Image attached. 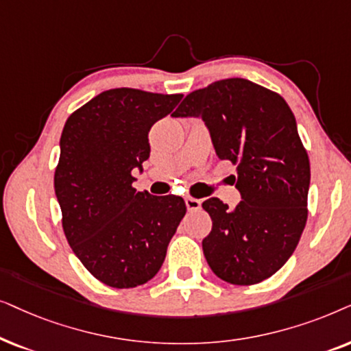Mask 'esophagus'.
Instances as JSON below:
<instances>
[{"instance_id": "1", "label": "esophagus", "mask_w": 351, "mask_h": 351, "mask_svg": "<svg viewBox=\"0 0 351 351\" xmlns=\"http://www.w3.org/2000/svg\"><path fill=\"white\" fill-rule=\"evenodd\" d=\"M184 202H186V207H188L189 212H197V210L200 208V205H202V202H200L199 199H194V197H186Z\"/></svg>"}]
</instances>
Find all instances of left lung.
Returning <instances> with one entry per match:
<instances>
[{
	"label": "left lung",
	"mask_w": 351,
	"mask_h": 351,
	"mask_svg": "<svg viewBox=\"0 0 351 351\" xmlns=\"http://www.w3.org/2000/svg\"><path fill=\"white\" fill-rule=\"evenodd\" d=\"M173 117H200L217 156L237 167L242 200L202 204L212 231L204 255L223 281L252 286L291 258L308 218L310 158L291 107L278 93L245 78H226L184 97Z\"/></svg>",
	"instance_id": "1"
}]
</instances>
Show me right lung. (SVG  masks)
I'll return each instance as SVG.
<instances>
[{"mask_svg":"<svg viewBox=\"0 0 351 351\" xmlns=\"http://www.w3.org/2000/svg\"><path fill=\"white\" fill-rule=\"evenodd\" d=\"M181 97L115 88L65 121L54 171L64 234L106 286L130 289L151 281L186 215L183 199L139 193L132 175L151 154L149 130Z\"/></svg>","mask_w":351,"mask_h":351,"instance_id":"obj_1","label":"right lung"}]
</instances>
